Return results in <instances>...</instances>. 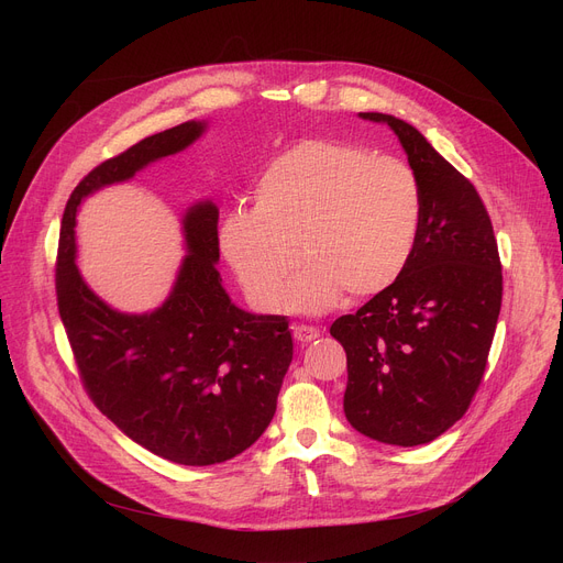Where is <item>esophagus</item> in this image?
<instances>
[{
    "instance_id": "34e87169",
    "label": "esophagus",
    "mask_w": 563,
    "mask_h": 563,
    "mask_svg": "<svg viewBox=\"0 0 563 563\" xmlns=\"http://www.w3.org/2000/svg\"><path fill=\"white\" fill-rule=\"evenodd\" d=\"M291 331H294V340L301 342V344H308V342H312V340L319 338V329H314V327H303V323H299V327H294Z\"/></svg>"
}]
</instances>
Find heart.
Instances as JSON below:
<instances>
[{
	"instance_id": "obj_1",
	"label": "heart",
	"mask_w": 563,
	"mask_h": 563,
	"mask_svg": "<svg viewBox=\"0 0 563 563\" xmlns=\"http://www.w3.org/2000/svg\"><path fill=\"white\" fill-rule=\"evenodd\" d=\"M422 189L408 164L367 147L306 139L264 166L255 207H236L219 228V246L249 299L266 312L287 306L319 314L376 297L399 280L418 249Z\"/></svg>"
}]
</instances>
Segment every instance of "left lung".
Listing matches in <instances>:
<instances>
[{
    "instance_id": "8db88e82",
    "label": "left lung",
    "mask_w": 563,
    "mask_h": 563,
    "mask_svg": "<svg viewBox=\"0 0 563 563\" xmlns=\"http://www.w3.org/2000/svg\"><path fill=\"white\" fill-rule=\"evenodd\" d=\"M388 125L422 189L418 249L395 285L333 321L346 351L344 416L358 433L416 448L463 418L477 393L501 306V264L490 217L445 157L406 121Z\"/></svg>"
}]
</instances>
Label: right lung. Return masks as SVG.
I'll return each mask as SVG.
<instances>
[{
    "instance_id": "right-lung-1",
    "label": "right lung",
    "mask_w": 563,
    "mask_h": 563,
    "mask_svg": "<svg viewBox=\"0 0 563 563\" xmlns=\"http://www.w3.org/2000/svg\"><path fill=\"white\" fill-rule=\"evenodd\" d=\"M207 132L187 121L102 162L75 187L56 262L58 314L84 388L136 445L180 465H214L249 450L269 427L291 363L289 321L234 306L217 272L219 207L183 214V257L168 297L147 312L111 308L77 266V212L96 191L130 183Z\"/></svg>"
}]
</instances>
